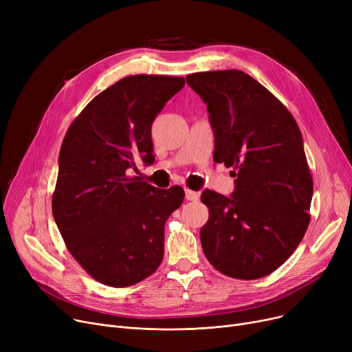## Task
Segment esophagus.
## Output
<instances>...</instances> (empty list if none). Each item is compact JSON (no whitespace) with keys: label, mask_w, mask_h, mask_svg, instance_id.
Wrapping results in <instances>:
<instances>
[{"label":"esophagus","mask_w":352,"mask_h":352,"mask_svg":"<svg viewBox=\"0 0 352 352\" xmlns=\"http://www.w3.org/2000/svg\"><path fill=\"white\" fill-rule=\"evenodd\" d=\"M186 198L188 201H197L199 198V194L195 191H191V190H186Z\"/></svg>","instance_id":"1"}]
</instances>
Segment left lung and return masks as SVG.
Returning <instances> with one entry per match:
<instances>
[{
	"mask_svg": "<svg viewBox=\"0 0 352 352\" xmlns=\"http://www.w3.org/2000/svg\"><path fill=\"white\" fill-rule=\"evenodd\" d=\"M187 84L207 104L214 161L234 166L230 197L206 190L201 245L214 268L256 280L280 268L309 224L312 177L287 107L239 69L195 72Z\"/></svg>",
	"mask_w": 352,
	"mask_h": 352,
	"instance_id": "8db88e82",
	"label": "left lung"
}]
</instances>
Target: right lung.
<instances>
[{
  "instance_id": "right-lung-1",
  "label": "right lung",
  "mask_w": 352,
  "mask_h": 352,
  "mask_svg": "<svg viewBox=\"0 0 352 352\" xmlns=\"http://www.w3.org/2000/svg\"><path fill=\"white\" fill-rule=\"evenodd\" d=\"M184 84L125 77L92 100L64 137L52 215L71 255L104 285H134L162 261L165 221L186 194L128 174L141 160L154 162L153 122Z\"/></svg>"
}]
</instances>
